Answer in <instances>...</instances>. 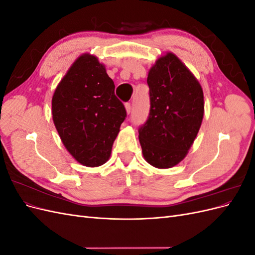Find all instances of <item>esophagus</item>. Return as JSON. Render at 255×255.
Masks as SVG:
<instances>
[{
	"instance_id": "esophagus-1",
	"label": "esophagus",
	"mask_w": 255,
	"mask_h": 255,
	"mask_svg": "<svg viewBox=\"0 0 255 255\" xmlns=\"http://www.w3.org/2000/svg\"><path fill=\"white\" fill-rule=\"evenodd\" d=\"M126 111L128 114L130 113V111H132V106H130V103H126Z\"/></svg>"
}]
</instances>
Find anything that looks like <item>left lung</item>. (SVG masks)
I'll return each instance as SVG.
<instances>
[{
  "label": "left lung",
  "instance_id": "left-lung-1",
  "mask_svg": "<svg viewBox=\"0 0 255 255\" xmlns=\"http://www.w3.org/2000/svg\"><path fill=\"white\" fill-rule=\"evenodd\" d=\"M146 83L150 114L138 130L143 157L155 168H172L187 155L201 127L203 90L196 76L171 52L157 58Z\"/></svg>",
  "mask_w": 255,
  "mask_h": 255
}]
</instances>
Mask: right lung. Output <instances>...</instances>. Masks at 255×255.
Wrapping results in <instances>:
<instances>
[{
	"label": "right lung",
	"mask_w": 255,
	"mask_h": 255,
	"mask_svg": "<svg viewBox=\"0 0 255 255\" xmlns=\"http://www.w3.org/2000/svg\"><path fill=\"white\" fill-rule=\"evenodd\" d=\"M52 117L78 163L99 167L109 160L127 112L97 56L84 53L74 60L53 94Z\"/></svg>",
	"instance_id": "obj_1"
}]
</instances>
